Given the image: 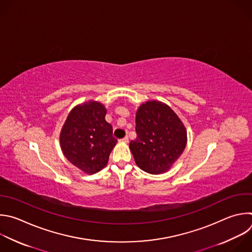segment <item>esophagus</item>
<instances>
[{"instance_id": "obj_1", "label": "esophagus", "mask_w": 252, "mask_h": 252, "mask_svg": "<svg viewBox=\"0 0 252 252\" xmlns=\"http://www.w3.org/2000/svg\"><path fill=\"white\" fill-rule=\"evenodd\" d=\"M120 142H124V143H127L128 142V136H125L124 138L120 139Z\"/></svg>"}]
</instances>
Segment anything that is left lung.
Instances as JSON below:
<instances>
[{
  "label": "left lung",
  "instance_id": "1",
  "mask_svg": "<svg viewBox=\"0 0 252 252\" xmlns=\"http://www.w3.org/2000/svg\"><path fill=\"white\" fill-rule=\"evenodd\" d=\"M137 137L129 149L139 168L150 174L168 171L183 153L187 144V130L168 106L160 101H147L135 115Z\"/></svg>",
  "mask_w": 252,
  "mask_h": 252
}]
</instances>
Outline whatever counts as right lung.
Segmentation results:
<instances>
[{
    "mask_svg": "<svg viewBox=\"0 0 252 252\" xmlns=\"http://www.w3.org/2000/svg\"><path fill=\"white\" fill-rule=\"evenodd\" d=\"M107 110L97 101L77 105L69 113L60 131L64 156L86 174L101 171L117 144L113 127L106 122Z\"/></svg>",
    "mask_w": 252,
    "mask_h": 252,
    "instance_id": "add662e5",
    "label": "right lung"
}]
</instances>
